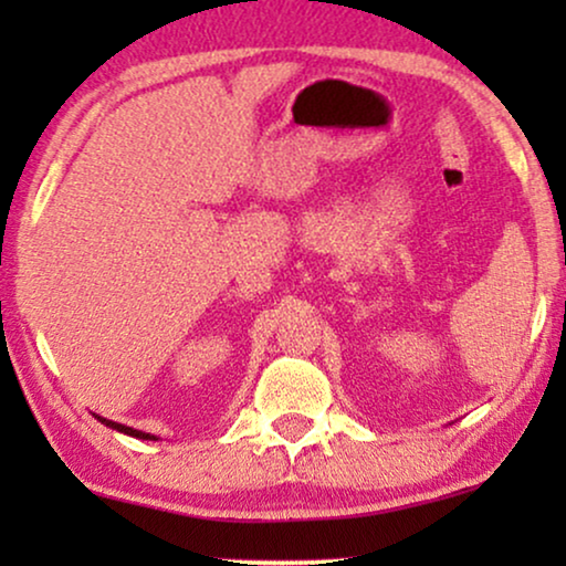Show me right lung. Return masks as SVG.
<instances>
[{
	"instance_id": "right-lung-1",
	"label": "right lung",
	"mask_w": 566,
	"mask_h": 566,
	"mask_svg": "<svg viewBox=\"0 0 566 566\" xmlns=\"http://www.w3.org/2000/svg\"><path fill=\"white\" fill-rule=\"evenodd\" d=\"M99 422L105 424V428H111V430H118V432H123V436H130V438H138V440H159L157 436H151V432H144V430H134V428H128V424H120V422H113V420H105V417H99V415H95Z\"/></svg>"
}]
</instances>
